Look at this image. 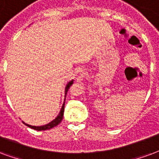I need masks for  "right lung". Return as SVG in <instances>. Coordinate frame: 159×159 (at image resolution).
I'll return each mask as SVG.
<instances>
[{"label": "right lung", "instance_id": "add662e5", "mask_svg": "<svg viewBox=\"0 0 159 159\" xmlns=\"http://www.w3.org/2000/svg\"><path fill=\"white\" fill-rule=\"evenodd\" d=\"M72 84H73V80L70 81L68 84H67V86H66V89H65V94L67 95V92H68V89L69 87L71 86ZM64 105H65V102H64V103L62 105V109L60 111V113H59L58 116L54 120H52V122L49 123V124H47L46 125H43V126H32V125H27V124H25L24 123L25 125H27L28 127H30L31 129H36V130H46V129H50L53 128V127H55L57 126V125H59L61 121L62 120V117H63V112H64Z\"/></svg>", "mask_w": 159, "mask_h": 159}]
</instances>
